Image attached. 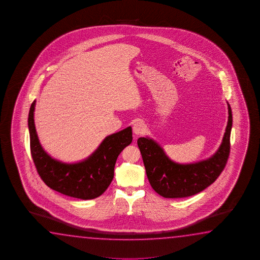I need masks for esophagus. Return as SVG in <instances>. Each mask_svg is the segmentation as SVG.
I'll use <instances>...</instances> for the list:
<instances>
[{"label": "esophagus", "mask_w": 260, "mask_h": 260, "mask_svg": "<svg viewBox=\"0 0 260 260\" xmlns=\"http://www.w3.org/2000/svg\"><path fill=\"white\" fill-rule=\"evenodd\" d=\"M133 131L135 133V135H137V136L143 135L145 131V123H143V122H140V121L137 122L133 126Z\"/></svg>", "instance_id": "34e87169"}]
</instances>
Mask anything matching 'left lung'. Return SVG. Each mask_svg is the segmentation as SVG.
<instances>
[{
  "label": "left lung",
  "instance_id": "obj_1",
  "mask_svg": "<svg viewBox=\"0 0 260 260\" xmlns=\"http://www.w3.org/2000/svg\"><path fill=\"white\" fill-rule=\"evenodd\" d=\"M229 106V122L219 149L210 158L198 163L181 165L171 161L158 144L140 137L137 145L141 152L146 176L157 194L166 198H183L198 194L220 176L230 153L232 111Z\"/></svg>",
  "mask_w": 260,
  "mask_h": 260
}]
</instances>
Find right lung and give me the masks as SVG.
Returning <instances> with one entry per match:
<instances>
[{
    "label": "right lung",
    "instance_id": "add662e5",
    "mask_svg": "<svg viewBox=\"0 0 260 260\" xmlns=\"http://www.w3.org/2000/svg\"><path fill=\"white\" fill-rule=\"evenodd\" d=\"M36 101L30 107L28 126L30 148L40 177L50 188L71 198L83 200L100 197L114 178L116 159L124 147L132 143V127L106 137L88 158L76 164H63L44 152L36 134L34 112Z\"/></svg>",
    "mask_w": 260,
    "mask_h": 260
}]
</instances>
